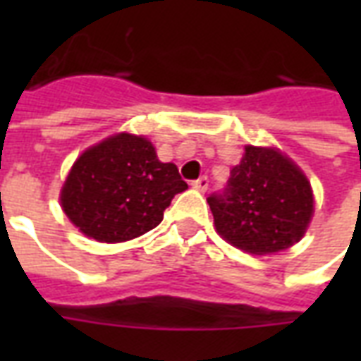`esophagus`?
I'll return each mask as SVG.
<instances>
[{"label": "esophagus", "mask_w": 361, "mask_h": 361, "mask_svg": "<svg viewBox=\"0 0 361 361\" xmlns=\"http://www.w3.org/2000/svg\"><path fill=\"white\" fill-rule=\"evenodd\" d=\"M191 185L195 189H199V191H207V188H209V178H207V176H201V178L193 181Z\"/></svg>", "instance_id": "34e87169"}]
</instances>
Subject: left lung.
I'll use <instances>...</instances> for the list:
<instances>
[{"mask_svg":"<svg viewBox=\"0 0 361 361\" xmlns=\"http://www.w3.org/2000/svg\"><path fill=\"white\" fill-rule=\"evenodd\" d=\"M224 240L265 255L300 242L313 214V193L302 170L274 149L245 147L226 188L209 195Z\"/></svg>","mask_w":361,"mask_h":361,"instance_id":"left-lung-1","label":"left lung"}]
</instances>
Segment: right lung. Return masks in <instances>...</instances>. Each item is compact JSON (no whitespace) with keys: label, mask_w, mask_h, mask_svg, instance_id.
I'll use <instances>...</instances> for the list:
<instances>
[{"label":"right lung","mask_w":361,"mask_h":361,"mask_svg":"<svg viewBox=\"0 0 361 361\" xmlns=\"http://www.w3.org/2000/svg\"><path fill=\"white\" fill-rule=\"evenodd\" d=\"M185 189L176 164L160 162L152 142L119 133L77 158L61 207L85 235L127 242L157 228L173 195Z\"/></svg>","instance_id":"right-lung-1"}]
</instances>
